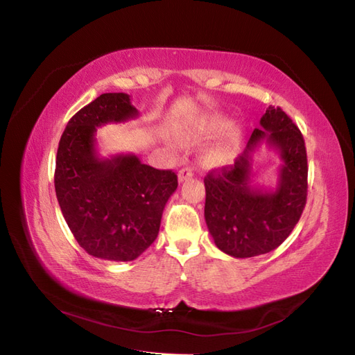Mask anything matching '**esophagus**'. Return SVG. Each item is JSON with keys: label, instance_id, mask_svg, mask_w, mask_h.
Masks as SVG:
<instances>
[{"label": "esophagus", "instance_id": "esophagus-1", "mask_svg": "<svg viewBox=\"0 0 355 355\" xmlns=\"http://www.w3.org/2000/svg\"><path fill=\"white\" fill-rule=\"evenodd\" d=\"M191 177H193V169L189 168V166L181 168V169L178 171V180H180L181 182L189 180V178H191Z\"/></svg>", "mask_w": 355, "mask_h": 355}]
</instances>
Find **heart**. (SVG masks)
<instances>
[{
  "label": "heart",
  "mask_w": 355,
  "mask_h": 355,
  "mask_svg": "<svg viewBox=\"0 0 355 355\" xmlns=\"http://www.w3.org/2000/svg\"><path fill=\"white\" fill-rule=\"evenodd\" d=\"M223 134L220 140L205 148L202 153V162L205 166L221 169L234 164L240 152V137L239 132L232 128V121L221 115H214L203 119L198 128V137L211 139L218 134Z\"/></svg>",
  "instance_id": "heart-1"
}]
</instances>
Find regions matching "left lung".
<instances>
[{
	"label": "left lung",
	"instance_id": "obj_1",
	"mask_svg": "<svg viewBox=\"0 0 355 355\" xmlns=\"http://www.w3.org/2000/svg\"><path fill=\"white\" fill-rule=\"evenodd\" d=\"M234 165L205 177V221L216 248L234 258H250L279 248L300 221L306 203V150L304 137L280 107L262 115ZM261 142L282 159L274 191L252 188V155Z\"/></svg>",
	"mask_w": 355,
	"mask_h": 355
}]
</instances>
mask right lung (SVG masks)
Wrapping results in <instances>:
<instances>
[{
  "mask_svg": "<svg viewBox=\"0 0 355 355\" xmlns=\"http://www.w3.org/2000/svg\"><path fill=\"white\" fill-rule=\"evenodd\" d=\"M137 116L128 94H101L67 122L57 148L54 187L62 214L79 246L100 259L139 258L157 237L178 186L173 171L141 164L135 155L98 156L97 127Z\"/></svg>",
  "mask_w": 355,
  "mask_h": 355,
  "instance_id": "right-lung-1",
  "label": "right lung"
}]
</instances>
